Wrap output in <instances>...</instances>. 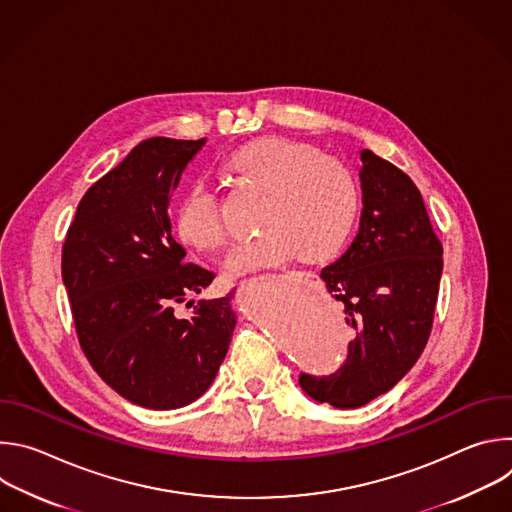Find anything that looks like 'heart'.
<instances>
[{"label": "heart", "instance_id": "1", "mask_svg": "<svg viewBox=\"0 0 512 512\" xmlns=\"http://www.w3.org/2000/svg\"><path fill=\"white\" fill-rule=\"evenodd\" d=\"M229 168L267 192L257 237L237 243L227 259L229 275L277 267L294 257L320 263L346 243L358 214L360 190L350 168L322 158L314 145L263 137L241 148ZM176 227L184 243L212 251L221 247L227 229L216 192L192 184L178 210Z\"/></svg>", "mask_w": 512, "mask_h": 512}]
</instances>
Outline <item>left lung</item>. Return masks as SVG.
<instances>
[{
	"instance_id": "left-lung-1",
	"label": "left lung",
	"mask_w": 512,
	"mask_h": 512,
	"mask_svg": "<svg viewBox=\"0 0 512 512\" xmlns=\"http://www.w3.org/2000/svg\"><path fill=\"white\" fill-rule=\"evenodd\" d=\"M360 160L358 235L320 273L356 334L336 373L300 375L314 401L338 409L367 405L409 373L427 344L444 269L442 243L413 180L371 150Z\"/></svg>"
}]
</instances>
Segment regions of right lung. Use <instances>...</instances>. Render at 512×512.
Listing matches in <instances>:
<instances>
[{"label":"right lung","mask_w":512,"mask_h":512,"mask_svg":"<svg viewBox=\"0 0 512 512\" xmlns=\"http://www.w3.org/2000/svg\"><path fill=\"white\" fill-rule=\"evenodd\" d=\"M150 137L97 180L77 206L62 245V281L85 356L127 401L178 409L214 381L237 324L233 294L176 306L214 275L186 263L168 216L172 192L204 145ZM190 300L186 306H192Z\"/></svg>","instance_id":"obj_1"}]
</instances>
